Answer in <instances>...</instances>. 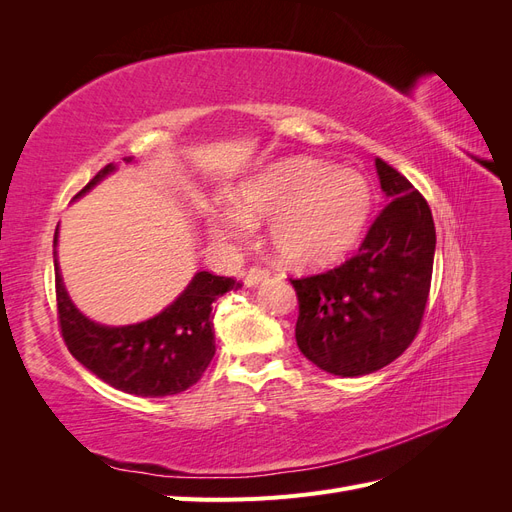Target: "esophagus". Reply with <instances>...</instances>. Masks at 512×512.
Segmentation results:
<instances>
[{"instance_id":"esophagus-1","label":"esophagus","mask_w":512,"mask_h":512,"mask_svg":"<svg viewBox=\"0 0 512 512\" xmlns=\"http://www.w3.org/2000/svg\"><path fill=\"white\" fill-rule=\"evenodd\" d=\"M269 277V271H265V269H258V267H254V269H250L247 271V275H245V286H250V288H254V286H258L260 282H265Z\"/></svg>"}]
</instances>
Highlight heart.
Returning a JSON list of instances; mask_svg holds the SVG:
<instances>
[{"instance_id":"b5f03b06","label":"heart","mask_w":512,"mask_h":512,"mask_svg":"<svg viewBox=\"0 0 512 512\" xmlns=\"http://www.w3.org/2000/svg\"><path fill=\"white\" fill-rule=\"evenodd\" d=\"M371 207L367 181L348 168L307 158L275 162L228 192V211L209 215L215 237H239L245 226H267L277 262L299 271L333 265L354 245Z\"/></svg>"}]
</instances>
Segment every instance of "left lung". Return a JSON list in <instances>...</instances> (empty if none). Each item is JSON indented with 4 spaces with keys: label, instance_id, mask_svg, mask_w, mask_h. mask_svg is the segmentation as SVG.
<instances>
[{
    "label": "left lung",
    "instance_id": "obj_1",
    "mask_svg": "<svg viewBox=\"0 0 512 512\" xmlns=\"http://www.w3.org/2000/svg\"><path fill=\"white\" fill-rule=\"evenodd\" d=\"M386 207L359 254L327 273L290 280L299 297L297 346L316 367L356 378L393 363L421 327L436 226L427 200L376 158Z\"/></svg>",
    "mask_w": 512,
    "mask_h": 512
}]
</instances>
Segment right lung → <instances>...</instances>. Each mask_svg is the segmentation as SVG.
Returning a JSON list of instances; mask_svg holds the SVG:
<instances>
[{"label": "right lung", "mask_w": 512, "mask_h": 512, "mask_svg": "<svg viewBox=\"0 0 512 512\" xmlns=\"http://www.w3.org/2000/svg\"><path fill=\"white\" fill-rule=\"evenodd\" d=\"M123 162L134 164L136 160L128 156ZM115 170V164L104 166L74 200L94 190ZM57 239L59 226L53 239L57 309L61 335L74 359L113 389L138 397L177 395L196 384L215 354L213 301L228 290H239L241 284L232 277L198 271L160 314L136 324L111 327L87 318L70 299L59 269Z\"/></svg>", "instance_id": "right-lung-1"}]
</instances>
